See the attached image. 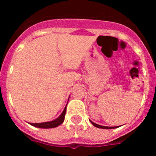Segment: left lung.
<instances>
[{"instance_id": "obj_1", "label": "left lung", "mask_w": 156, "mask_h": 156, "mask_svg": "<svg viewBox=\"0 0 156 156\" xmlns=\"http://www.w3.org/2000/svg\"><path fill=\"white\" fill-rule=\"evenodd\" d=\"M90 122H91V123L94 125V126H96V127L101 128V129H114V128L116 127V126H101V125L96 124V123L93 122H92V121H90Z\"/></svg>"}]
</instances>
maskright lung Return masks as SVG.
<instances>
[{
    "label": "right lung",
    "mask_w": 156,
    "mask_h": 156,
    "mask_svg": "<svg viewBox=\"0 0 156 156\" xmlns=\"http://www.w3.org/2000/svg\"><path fill=\"white\" fill-rule=\"evenodd\" d=\"M66 112V107L65 108L64 111L62 112V113L60 115V116H59L58 118H57L56 119H55V120L51 121V122H41V123H30V124H31L32 126H36V127L44 128V129L57 127V126H58L59 125H61L63 122V121H64Z\"/></svg>",
    "instance_id": "1"
}]
</instances>
